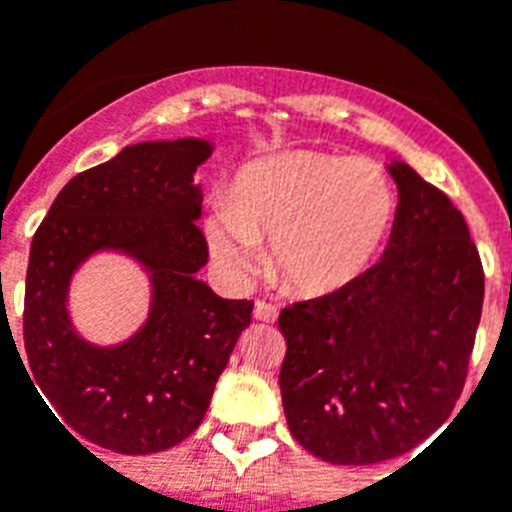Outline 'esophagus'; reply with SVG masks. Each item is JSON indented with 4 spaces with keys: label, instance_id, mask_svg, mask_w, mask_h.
I'll use <instances>...</instances> for the list:
<instances>
[{
    "label": "esophagus",
    "instance_id": "obj_1",
    "mask_svg": "<svg viewBox=\"0 0 512 512\" xmlns=\"http://www.w3.org/2000/svg\"><path fill=\"white\" fill-rule=\"evenodd\" d=\"M253 316H256L259 322H274V319H277V306H272V303L266 301H256Z\"/></svg>",
    "mask_w": 512,
    "mask_h": 512
}]
</instances>
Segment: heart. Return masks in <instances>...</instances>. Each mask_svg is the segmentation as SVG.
Wrapping results in <instances>:
<instances>
[{
    "label": "heart",
    "instance_id": "obj_1",
    "mask_svg": "<svg viewBox=\"0 0 512 512\" xmlns=\"http://www.w3.org/2000/svg\"><path fill=\"white\" fill-rule=\"evenodd\" d=\"M395 209L390 177L371 159L277 151L240 167L206 214V240L227 274H246L269 240V269L287 290L329 295L374 264Z\"/></svg>",
    "mask_w": 512,
    "mask_h": 512
}]
</instances>
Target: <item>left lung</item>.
<instances>
[{
  "mask_svg": "<svg viewBox=\"0 0 512 512\" xmlns=\"http://www.w3.org/2000/svg\"><path fill=\"white\" fill-rule=\"evenodd\" d=\"M398 211L377 264L337 293L282 308L287 426L335 466L398 458L458 403L484 303V269L453 201L392 162Z\"/></svg>",
  "mask_w": 512,
  "mask_h": 512,
  "instance_id": "1",
  "label": "left lung"
}]
</instances>
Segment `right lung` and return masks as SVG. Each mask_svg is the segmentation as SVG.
<instances>
[{"instance_id":"add662e5","label":"right lung","mask_w":512,"mask_h":512,"mask_svg":"<svg viewBox=\"0 0 512 512\" xmlns=\"http://www.w3.org/2000/svg\"><path fill=\"white\" fill-rule=\"evenodd\" d=\"M209 156L204 138L125 146L59 190L33 235L25 374L53 403L59 424L91 445L149 455L183 442L206 416L214 384L251 324L253 301L219 298L196 277L209 246L198 230L204 196L193 175ZM99 250L125 252L152 280L150 319L109 349L83 341L66 314L72 274Z\"/></svg>"}]
</instances>
